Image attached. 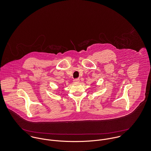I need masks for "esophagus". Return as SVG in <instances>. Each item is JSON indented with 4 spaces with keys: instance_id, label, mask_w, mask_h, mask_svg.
Here are the masks:
<instances>
[{
    "instance_id": "34e87169",
    "label": "esophagus",
    "mask_w": 151,
    "mask_h": 151,
    "mask_svg": "<svg viewBox=\"0 0 151 151\" xmlns=\"http://www.w3.org/2000/svg\"><path fill=\"white\" fill-rule=\"evenodd\" d=\"M79 81H80V79L79 78H77V79H75L73 80L74 82H79Z\"/></svg>"
}]
</instances>
